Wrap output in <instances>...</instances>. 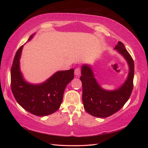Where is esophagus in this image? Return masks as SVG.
Returning a JSON list of instances; mask_svg holds the SVG:
<instances>
[{"label": "esophagus", "instance_id": "obj_1", "mask_svg": "<svg viewBox=\"0 0 148 148\" xmlns=\"http://www.w3.org/2000/svg\"><path fill=\"white\" fill-rule=\"evenodd\" d=\"M74 74H75V75H76V76H79V75H80V74H81V69L79 68V67L75 69Z\"/></svg>", "mask_w": 148, "mask_h": 148}]
</instances>
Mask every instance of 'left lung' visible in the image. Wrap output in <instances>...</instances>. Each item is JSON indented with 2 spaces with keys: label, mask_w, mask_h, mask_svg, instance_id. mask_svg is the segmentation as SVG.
I'll return each instance as SVG.
<instances>
[{
  "label": "left lung",
  "mask_w": 148,
  "mask_h": 148,
  "mask_svg": "<svg viewBox=\"0 0 148 148\" xmlns=\"http://www.w3.org/2000/svg\"><path fill=\"white\" fill-rule=\"evenodd\" d=\"M128 62L130 72L127 79L119 89L103 90L97 83L89 66L83 65L80 79L83 86V103L85 111L95 117L107 118L118 112L130 98L134 87V62L123 44L118 42L115 47Z\"/></svg>",
  "instance_id": "left-lung-1"
}]
</instances>
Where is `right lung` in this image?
<instances>
[{"instance_id":"add662e5","label":"right lung","mask_w":148,"mask_h":148,"mask_svg":"<svg viewBox=\"0 0 148 148\" xmlns=\"http://www.w3.org/2000/svg\"><path fill=\"white\" fill-rule=\"evenodd\" d=\"M22 48L23 45L17 50L11 67L12 94L19 104L31 114L39 116L51 114L60 107L65 87L74 78V70L58 71L42 84H30L24 81L20 71Z\"/></svg>"}]
</instances>
